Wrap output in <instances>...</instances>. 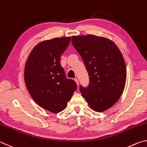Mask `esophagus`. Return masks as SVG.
<instances>
[{"mask_svg":"<svg viewBox=\"0 0 147 147\" xmlns=\"http://www.w3.org/2000/svg\"><path fill=\"white\" fill-rule=\"evenodd\" d=\"M74 81H76V83H77V84H78H78H79V81H78V79H77V78H76V79H74Z\"/></svg>","mask_w":147,"mask_h":147,"instance_id":"34e87169","label":"esophagus"}]
</instances>
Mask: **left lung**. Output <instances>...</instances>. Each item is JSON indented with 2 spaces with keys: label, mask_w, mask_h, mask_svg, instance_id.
<instances>
[{
  "label": "left lung",
  "mask_w": 147,
  "mask_h": 147,
  "mask_svg": "<svg viewBox=\"0 0 147 147\" xmlns=\"http://www.w3.org/2000/svg\"><path fill=\"white\" fill-rule=\"evenodd\" d=\"M71 40L89 76L88 85L79 87L82 96L95 111L104 112L117 101L124 90V58L115 43L107 38L86 35L72 36Z\"/></svg>",
  "instance_id": "obj_1"
}]
</instances>
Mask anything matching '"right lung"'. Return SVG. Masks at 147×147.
<instances>
[{"instance_id":"1","label":"right lung","mask_w":147,"mask_h":147,"mask_svg":"<svg viewBox=\"0 0 147 147\" xmlns=\"http://www.w3.org/2000/svg\"><path fill=\"white\" fill-rule=\"evenodd\" d=\"M70 42V37L42 41L31 51L24 68V81L36 103L53 113L64 110L78 86L67 79L60 63L61 56Z\"/></svg>"}]
</instances>
